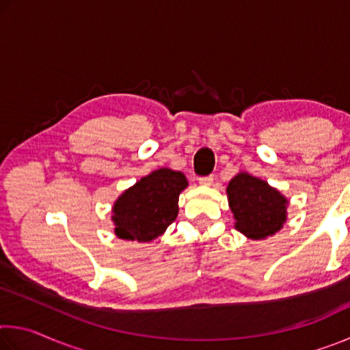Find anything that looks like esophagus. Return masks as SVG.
<instances>
[{
    "label": "esophagus",
    "instance_id": "obj_1",
    "mask_svg": "<svg viewBox=\"0 0 350 350\" xmlns=\"http://www.w3.org/2000/svg\"><path fill=\"white\" fill-rule=\"evenodd\" d=\"M213 180H215V177H213L211 174L210 176H204V177H199L200 185H211Z\"/></svg>",
    "mask_w": 350,
    "mask_h": 350
}]
</instances>
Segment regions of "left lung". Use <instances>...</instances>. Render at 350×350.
<instances>
[{"label": "left lung", "mask_w": 350, "mask_h": 350, "mask_svg": "<svg viewBox=\"0 0 350 350\" xmlns=\"http://www.w3.org/2000/svg\"><path fill=\"white\" fill-rule=\"evenodd\" d=\"M228 202L236 230L250 239H265L280 232L286 222L287 199L267 182L241 173L230 180Z\"/></svg>", "instance_id": "left-lung-1"}]
</instances>
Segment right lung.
Masks as SVG:
<instances>
[{"label": "right lung", "mask_w": 350, "mask_h": 350, "mask_svg": "<svg viewBox=\"0 0 350 350\" xmlns=\"http://www.w3.org/2000/svg\"><path fill=\"white\" fill-rule=\"evenodd\" d=\"M187 185V177L180 171L167 168L142 177L114 204L116 234L126 241L156 239L177 217V200Z\"/></svg>", "instance_id": "right-lung-1"}]
</instances>
